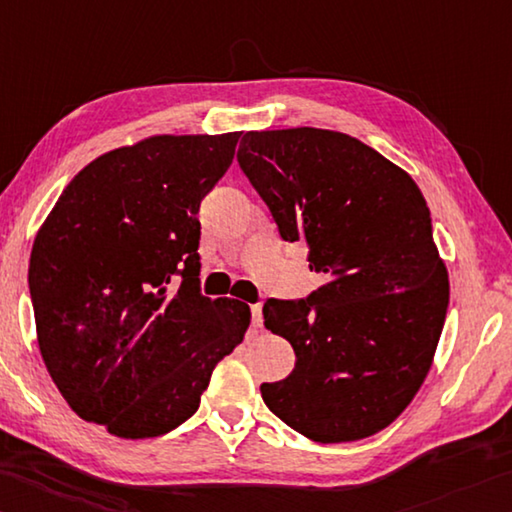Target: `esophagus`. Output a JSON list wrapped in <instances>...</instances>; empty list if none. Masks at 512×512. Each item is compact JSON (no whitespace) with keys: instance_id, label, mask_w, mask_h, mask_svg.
I'll list each match as a JSON object with an SVG mask.
<instances>
[{"instance_id":"obj_1","label":"esophagus","mask_w":512,"mask_h":512,"mask_svg":"<svg viewBox=\"0 0 512 512\" xmlns=\"http://www.w3.org/2000/svg\"><path fill=\"white\" fill-rule=\"evenodd\" d=\"M251 326H254V328L263 326V306H261V303H254V306H251Z\"/></svg>"}]
</instances>
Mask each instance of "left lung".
<instances>
[{
	"mask_svg": "<svg viewBox=\"0 0 512 512\" xmlns=\"http://www.w3.org/2000/svg\"><path fill=\"white\" fill-rule=\"evenodd\" d=\"M236 159L281 238L301 240L324 279L306 299L265 301V328L297 355L288 378L261 384L265 405L317 443L373 436L425 382L450 303L425 197L333 130L247 132Z\"/></svg>",
	"mask_w": 512,
	"mask_h": 512,
	"instance_id": "8db88e82",
	"label": "left lung"
}]
</instances>
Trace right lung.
Wrapping results in <instances>:
<instances>
[{
    "label": "right lung",
    "instance_id": "1",
    "mask_svg": "<svg viewBox=\"0 0 512 512\" xmlns=\"http://www.w3.org/2000/svg\"><path fill=\"white\" fill-rule=\"evenodd\" d=\"M240 132L152 137L105 152L71 179L31 251L42 360L87 423L121 438L173 432L251 312L200 292V202ZM180 285H176V279Z\"/></svg>",
    "mask_w": 512,
    "mask_h": 512
}]
</instances>
